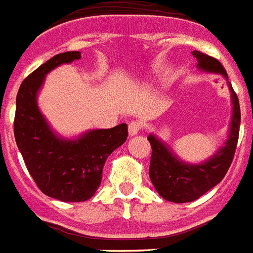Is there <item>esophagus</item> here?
<instances>
[{"label": "esophagus", "mask_w": 253, "mask_h": 253, "mask_svg": "<svg viewBox=\"0 0 253 253\" xmlns=\"http://www.w3.org/2000/svg\"><path fill=\"white\" fill-rule=\"evenodd\" d=\"M141 130H143V123H142V122H130V125H128V134H130V135H135V134H138Z\"/></svg>", "instance_id": "obj_1"}]
</instances>
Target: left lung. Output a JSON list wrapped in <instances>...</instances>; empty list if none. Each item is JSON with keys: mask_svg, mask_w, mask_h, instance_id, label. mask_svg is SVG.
<instances>
[{"mask_svg": "<svg viewBox=\"0 0 253 253\" xmlns=\"http://www.w3.org/2000/svg\"><path fill=\"white\" fill-rule=\"evenodd\" d=\"M193 56L197 59L198 68L221 74L228 79L225 68L217 59L205 55L200 50H193ZM233 115L231 122V132L225 146L217 151L216 155L201 165H188L178 161L171 151L154 135H149L147 139L151 145V158L149 175L157 192L171 203H190L201 197L208 190L216 186L225 177L231 166L240 130V104L236 92L232 88Z\"/></svg>", "mask_w": 253, "mask_h": 253, "instance_id": "left-lung-1", "label": "left lung"}]
</instances>
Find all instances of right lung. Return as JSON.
Instances as JSON below:
<instances>
[{"mask_svg": "<svg viewBox=\"0 0 253 253\" xmlns=\"http://www.w3.org/2000/svg\"><path fill=\"white\" fill-rule=\"evenodd\" d=\"M78 59L76 50L53 56L28 75L16 98L14 138L28 171L42 193L64 203L92 197L102 182L107 157L128 135L126 123L93 130L76 141L60 139L50 131L37 107V91L49 71Z\"/></svg>", "mask_w": 253, "mask_h": 253, "instance_id": "right-lung-1", "label": "right lung"}]
</instances>
